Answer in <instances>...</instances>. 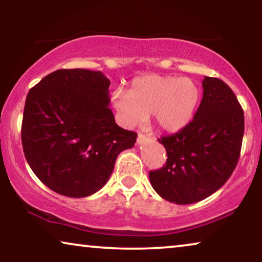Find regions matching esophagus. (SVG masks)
<instances>
[{"mask_svg": "<svg viewBox=\"0 0 262 262\" xmlns=\"http://www.w3.org/2000/svg\"><path fill=\"white\" fill-rule=\"evenodd\" d=\"M150 142V137L149 136H146L144 134H138V137H137V144L138 145H143L145 144V143Z\"/></svg>", "mask_w": 262, "mask_h": 262, "instance_id": "obj_1", "label": "esophagus"}]
</instances>
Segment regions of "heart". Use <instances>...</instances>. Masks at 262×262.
<instances>
[{
  "instance_id": "obj_1",
  "label": "heart",
  "mask_w": 262,
  "mask_h": 262,
  "mask_svg": "<svg viewBox=\"0 0 262 262\" xmlns=\"http://www.w3.org/2000/svg\"><path fill=\"white\" fill-rule=\"evenodd\" d=\"M202 92L191 78L148 75L134 80L130 92L117 89L113 105L128 125L142 124L148 116L161 130L178 132L191 123Z\"/></svg>"
}]
</instances>
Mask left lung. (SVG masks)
<instances>
[{
  "mask_svg": "<svg viewBox=\"0 0 262 262\" xmlns=\"http://www.w3.org/2000/svg\"><path fill=\"white\" fill-rule=\"evenodd\" d=\"M203 99L187 126L159 142L167 162L150 170L154 189L170 203L186 205L220 189L238 162L245 116L230 87L220 78L204 77Z\"/></svg>",
  "mask_w": 262,
  "mask_h": 262,
  "instance_id": "left-lung-1",
  "label": "left lung"
}]
</instances>
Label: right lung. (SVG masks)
Segmentation results:
<instances>
[{"label":"right lung","instance_id":"add662e5","mask_svg":"<svg viewBox=\"0 0 262 262\" xmlns=\"http://www.w3.org/2000/svg\"><path fill=\"white\" fill-rule=\"evenodd\" d=\"M101 71L59 69L28 92L21 141L31 169L53 192L83 198L108 181L137 134L118 126Z\"/></svg>","mask_w":262,"mask_h":262}]
</instances>
